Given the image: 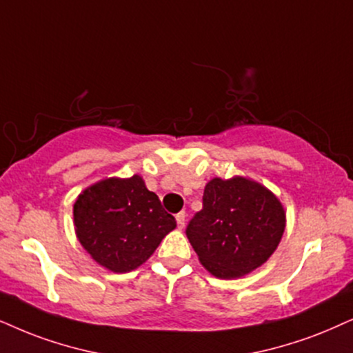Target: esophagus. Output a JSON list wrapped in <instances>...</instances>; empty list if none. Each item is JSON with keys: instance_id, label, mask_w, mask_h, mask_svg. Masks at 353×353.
I'll return each instance as SVG.
<instances>
[{"instance_id": "esophagus-1", "label": "esophagus", "mask_w": 353, "mask_h": 353, "mask_svg": "<svg viewBox=\"0 0 353 353\" xmlns=\"http://www.w3.org/2000/svg\"><path fill=\"white\" fill-rule=\"evenodd\" d=\"M176 221H177V228L179 230H182L184 228V225H185V212H179L176 215Z\"/></svg>"}]
</instances>
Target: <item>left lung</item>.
Returning a JSON list of instances; mask_svg holds the SVG:
<instances>
[{"label": "left lung", "instance_id": "obj_1", "mask_svg": "<svg viewBox=\"0 0 353 353\" xmlns=\"http://www.w3.org/2000/svg\"><path fill=\"white\" fill-rule=\"evenodd\" d=\"M202 205L185 234L205 269L218 279H238L257 269L282 239V203L257 182L215 177L205 185Z\"/></svg>", "mask_w": 353, "mask_h": 353}]
</instances>
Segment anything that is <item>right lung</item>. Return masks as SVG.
Wrapping results in <instances>:
<instances>
[{
  "label": "right lung",
  "mask_w": 353,
  "mask_h": 353,
  "mask_svg": "<svg viewBox=\"0 0 353 353\" xmlns=\"http://www.w3.org/2000/svg\"><path fill=\"white\" fill-rule=\"evenodd\" d=\"M73 216L83 248L97 264L117 274L143 264L176 228L174 216L140 176L91 185L74 202Z\"/></svg>",
  "instance_id": "add662e5"
}]
</instances>
